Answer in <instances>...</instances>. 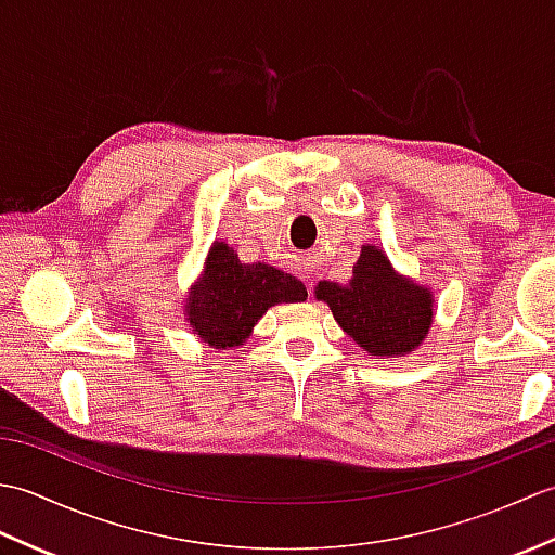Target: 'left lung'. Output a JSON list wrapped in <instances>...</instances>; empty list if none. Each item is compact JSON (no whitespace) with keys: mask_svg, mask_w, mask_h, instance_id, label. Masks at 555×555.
I'll return each mask as SVG.
<instances>
[{"mask_svg":"<svg viewBox=\"0 0 555 555\" xmlns=\"http://www.w3.org/2000/svg\"><path fill=\"white\" fill-rule=\"evenodd\" d=\"M317 298L332 308L340 328L372 356H403L431 326V293L408 284L382 250L364 245L348 284L320 281Z\"/></svg>","mask_w":555,"mask_h":555,"instance_id":"left-lung-1","label":"left lung"}]
</instances>
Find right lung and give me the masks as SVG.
<instances>
[{
    "mask_svg": "<svg viewBox=\"0 0 555 555\" xmlns=\"http://www.w3.org/2000/svg\"><path fill=\"white\" fill-rule=\"evenodd\" d=\"M308 291L296 276L269 264H241L227 243H215L205 276L188 298L193 332L215 348L243 346L255 322L276 302H300Z\"/></svg>",
    "mask_w": 555,
    "mask_h": 555,
    "instance_id": "1",
    "label": "right lung"
}]
</instances>
